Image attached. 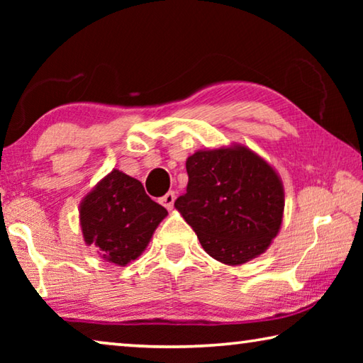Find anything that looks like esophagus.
Returning a JSON list of instances; mask_svg holds the SVG:
<instances>
[{"label": "esophagus", "mask_w": 363, "mask_h": 363, "mask_svg": "<svg viewBox=\"0 0 363 363\" xmlns=\"http://www.w3.org/2000/svg\"><path fill=\"white\" fill-rule=\"evenodd\" d=\"M174 200H176V195H174V192H168L167 195H163L162 196V205L167 208V210H173V206H174Z\"/></svg>", "instance_id": "34e87169"}]
</instances>
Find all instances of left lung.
I'll use <instances>...</instances> for the list:
<instances>
[{
	"mask_svg": "<svg viewBox=\"0 0 363 363\" xmlns=\"http://www.w3.org/2000/svg\"><path fill=\"white\" fill-rule=\"evenodd\" d=\"M187 192L174 201L201 247L227 266L255 259L280 232L285 190L277 171L247 145L196 150Z\"/></svg>",
	"mask_w": 363,
	"mask_h": 363,
	"instance_id": "obj_1",
	"label": "left lung"
}]
</instances>
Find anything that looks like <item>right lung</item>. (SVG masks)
<instances>
[{"instance_id":"obj_1","label":"right lung","mask_w":363,"mask_h":363,"mask_svg":"<svg viewBox=\"0 0 363 363\" xmlns=\"http://www.w3.org/2000/svg\"><path fill=\"white\" fill-rule=\"evenodd\" d=\"M167 214L140 181L113 169L84 195L79 225L84 243L94 245L102 259L126 266L143 255Z\"/></svg>"}]
</instances>
